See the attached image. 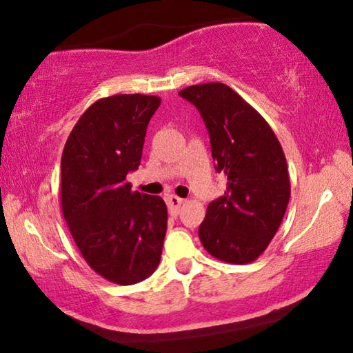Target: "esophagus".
<instances>
[{
  "label": "esophagus",
  "instance_id": "34e87169",
  "mask_svg": "<svg viewBox=\"0 0 353 353\" xmlns=\"http://www.w3.org/2000/svg\"><path fill=\"white\" fill-rule=\"evenodd\" d=\"M166 204H168V207H170L171 214L176 215L177 212H179V209H181V205L183 204V199L176 196V194H171V196H168Z\"/></svg>",
  "mask_w": 353,
  "mask_h": 353
}]
</instances>
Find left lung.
<instances>
[{
  "mask_svg": "<svg viewBox=\"0 0 353 353\" xmlns=\"http://www.w3.org/2000/svg\"><path fill=\"white\" fill-rule=\"evenodd\" d=\"M179 96L198 108L215 170L228 179L225 194L207 207L201 243L229 264L253 262L276 234L289 204L281 144L264 117L223 83L188 86Z\"/></svg>",
  "mask_w": 353,
  "mask_h": 353,
  "instance_id": "obj_1",
  "label": "left lung"
}]
</instances>
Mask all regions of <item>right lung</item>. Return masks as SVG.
I'll return each instance as SVG.
<instances>
[{
  "label": "right lung",
  "instance_id": "right-lung-1",
  "mask_svg": "<svg viewBox=\"0 0 353 353\" xmlns=\"http://www.w3.org/2000/svg\"><path fill=\"white\" fill-rule=\"evenodd\" d=\"M160 97L119 94L97 100L72 128L61 159L64 220L88 265L111 283L135 284L160 264L168 210L160 196L125 181L141 163Z\"/></svg>",
  "mask_w": 353,
  "mask_h": 353
}]
</instances>
